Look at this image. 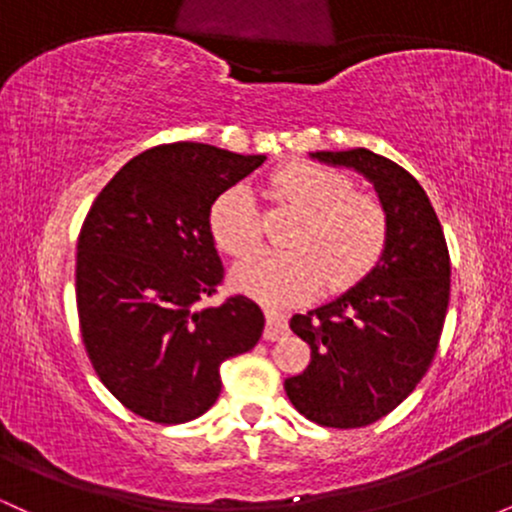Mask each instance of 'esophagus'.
Returning <instances> with one entry per match:
<instances>
[{"label": "esophagus", "instance_id": "34e87169", "mask_svg": "<svg viewBox=\"0 0 512 512\" xmlns=\"http://www.w3.org/2000/svg\"><path fill=\"white\" fill-rule=\"evenodd\" d=\"M264 317H267V327H264V339L267 342H276V339H281L289 332V317H286V313L276 308H267Z\"/></svg>", "mask_w": 512, "mask_h": 512}]
</instances>
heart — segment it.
<instances>
[{
    "mask_svg": "<svg viewBox=\"0 0 512 512\" xmlns=\"http://www.w3.org/2000/svg\"><path fill=\"white\" fill-rule=\"evenodd\" d=\"M276 199L301 211L291 252H260L233 272V286L262 303L308 301L322 286L346 291L378 267L390 240L383 199L358 192L342 170L320 163H289L272 175ZM216 248L243 260L260 245L262 219L255 192L238 182L209 207Z\"/></svg>",
    "mask_w": 512,
    "mask_h": 512,
    "instance_id": "heart-1",
    "label": "heart"
}]
</instances>
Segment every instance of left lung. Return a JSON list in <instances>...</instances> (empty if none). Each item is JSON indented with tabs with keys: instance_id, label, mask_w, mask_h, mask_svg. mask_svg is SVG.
Masks as SVG:
<instances>
[{
	"instance_id": "1",
	"label": "left lung",
	"mask_w": 512,
	"mask_h": 512,
	"mask_svg": "<svg viewBox=\"0 0 512 512\" xmlns=\"http://www.w3.org/2000/svg\"><path fill=\"white\" fill-rule=\"evenodd\" d=\"M373 182L390 214L378 267L332 303L291 317L310 363L284 390L305 419L361 428L383 419L421 383L436 356L450 301V252L424 187L368 149L315 151Z\"/></svg>"
}]
</instances>
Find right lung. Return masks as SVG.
Returning <instances> with one entry per match:
<instances>
[{"instance_id":"1","label":"right lung","mask_w":512,"mask_h":512,"mask_svg":"<svg viewBox=\"0 0 512 512\" xmlns=\"http://www.w3.org/2000/svg\"><path fill=\"white\" fill-rule=\"evenodd\" d=\"M262 163L197 142L154 146L88 209L76 245L81 339L101 383L146 421L202 416L221 363L260 342L264 315L250 298L197 303L223 281L209 207Z\"/></svg>"}]
</instances>
